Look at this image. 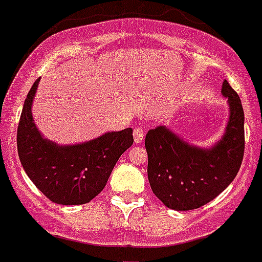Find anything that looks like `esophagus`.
Returning <instances> with one entry per match:
<instances>
[{
	"label": "esophagus",
	"mask_w": 262,
	"mask_h": 262,
	"mask_svg": "<svg viewBox=\"0 0 262 262\" xmlns=\"http://www.w3.org/2000/svg\"><path fill=\"white\" fill-rule=\"evenodd\" d=\"M144 136H146V133H144V130L142 128H136L133 130V138H134V142H136L137 144L141 143V142L143 141Z\"/></svg>",
	"instance_id": "obj_1"
}]
</instances>
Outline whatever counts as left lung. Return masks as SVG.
Returning a JSON list of instances; mask_svg holds the SVG:
<instances>
[{"instance_id":"obj_1","label":"left lung","mask_w":262,"mask_h":262,"mask_svg":"<svg viewBox=\"0 0 262 262\" xmlns=\"http://www.w3.org/2000/svg\"><path fill=\"white\" fill-rule=\"evenodd\" d=\"M230 116L223 138L212 148L190 146L164 125L148 130V182L166 207L194 210L217 197L237 175L245 154V113L239 96L223 82Z\"/></svg>"}]
</instances>
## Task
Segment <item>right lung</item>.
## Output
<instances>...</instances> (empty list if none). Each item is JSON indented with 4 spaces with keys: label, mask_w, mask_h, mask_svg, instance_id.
I'll use <instances>...</instances> for the list:
<instances>
[{
    "label": "right lung",
    "mask_w": 262,
    "mask_h": 262,
    "mask_svg": "<svg viewBox=\"0 0 262 262\" xmlns=\"http://www.w3.org/2000/svg\"><path fill=\"white\" fill-rule=\"evenodd\" d=\"M39 79L30 88L17 126V154L35 187L58 205H83L105 188L119 157L133 144V129L105 133L85 143L58 146L35 126L32 103Z\"/></svg>",
    "instance_id": "add662e5"
}]
</instances>
